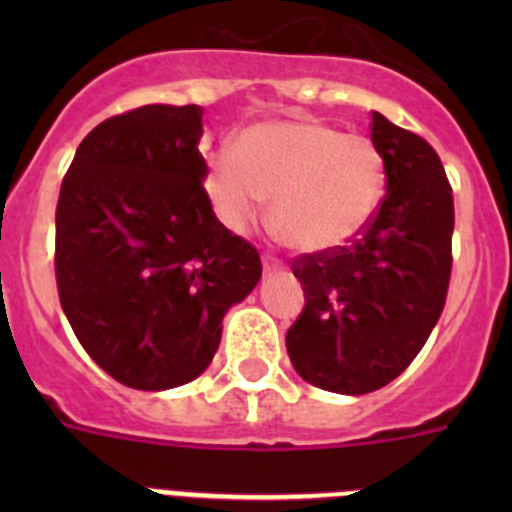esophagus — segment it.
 Here are the masks:
<instances>
[{
  "label": "esophagus",
  "instance_id": "1",
  "mask_svg": "<svg viewBox=\"0 0 512 512\" xmlns=\"http://www.w3.org/2000/svg\"><path fill=\"white\" fill-rule=\"evenodd\" d=\"M284 264L277 259V256H271V253H264V271L266 274H274V271H282Z\"/></svg>",
  "mask_w": 512,
  "mask_h": 512
}]
</instances>
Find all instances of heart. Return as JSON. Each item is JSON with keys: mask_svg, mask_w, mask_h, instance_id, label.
<instances>
[{"mask_svg": "<svg viewBox=\"0 0 512 512\" xmlns=\"http://www.w3.org/2000/svg\"><path fill=\"white\" fill-rule=\"evenodd\" d=\"M205 189L230 230L251 228L274 197L271 223L284 241L325 253L372 223L387 192V164L372 138L287 117L256 122L235 138L233 151L212 153Z\"/></svg>", "mask_w": 512, "mask_h": 512, "instance_id": "heart-1", "label": "heart"}]
</instances>
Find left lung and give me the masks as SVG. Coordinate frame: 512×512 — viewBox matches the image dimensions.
<instances>
[{"label": "left lung", "mask_w": 512, "mask_h": 512, "mask_svg": "<svg viewBox=\"0 0 512 512\" xmlns=\"http://www.w3.org/2000/svg\"><path fill=\"white\" fill-rule=\"evenodd\" d=\"M372 140L387 164L374 220L346 246L292 261L305 307L287 354L305 382L338 395H366L408 369L441 318L454 264V197L438 153L379 112Z\"/></svg>", "instance_id": "8db88e82"}]
</instances>
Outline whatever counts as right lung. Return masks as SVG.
Segmentation results:
<instances>
[{
  "mask_svg": "<svg viewBox=\"0 0 512 512\" xmlns=\"http://www.w3.org/2000/svg\"><path fill=\"white\" fill-rule=\"evenodd\" d=\"M202 107L146 104L81 140L56 205V284L76 338L133 390L210 366L223 318L261 279L259 251L215 217Z\"/></svg>",
  "mask_w": 512,
  "mask_h": 512,
  "instance_id": "add662e5",
  "label": "right lung"
}]
</instances>
